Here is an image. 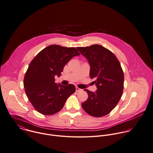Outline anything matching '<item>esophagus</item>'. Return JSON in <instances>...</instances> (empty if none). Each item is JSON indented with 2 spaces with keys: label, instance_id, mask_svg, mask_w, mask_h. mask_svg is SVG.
I'll return each mask as SVG.
<instances>
[{
  "label": "esophagus",
  "instance_id": "esophagus-1",
  "mask_svg": "<svg viewBox=\"0 0 153 153\" xmlns=\"http://www.w3.org/2000/svg\"><path fill=\"white\" fill-rule=\"evenodd\" d=\"M76 90L77 92H80V91H82V89H80V88H77V87L76 88Z\"/></svg>",
  "mask_w": 153,
  "mask_h": 153
}]
</instances>
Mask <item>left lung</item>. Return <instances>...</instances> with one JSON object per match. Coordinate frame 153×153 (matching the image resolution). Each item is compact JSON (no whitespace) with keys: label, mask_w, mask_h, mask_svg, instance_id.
Listing matches in <instances>:
<instances>
[{"label":"left lung","mask_w":153,"mask_h":153,"mask_svg":"<svg viewBox=\"0 0 153 153\" xmlns=\"http://www.w3.org/2000/svg\"><path fill=\"white\" fill-rule=\"evenodd\" d=\"M77 49L88 60L89 75L97 87L95 92L85 89L88 98L82 107L92 116H104L116 107L123 94L124 74L120 63L112 52L100 45Z\"/></svg>","instance_id":"1"}]
</instances>
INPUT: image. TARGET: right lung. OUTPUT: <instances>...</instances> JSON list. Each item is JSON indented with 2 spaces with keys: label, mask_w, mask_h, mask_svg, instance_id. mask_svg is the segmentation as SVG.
Listing matches in <instances>:
<instances>
[{
  "label": "right lung",
  "mask_w": 153,
  "mask_h": 153,
  "mask_svg": "<svg viewBox=\"0 0 153 153\" xmlns=\"http://www.w3.org/2000/svg\"><path fill=\"white\" fill-rule=\"evenodd\" d=\"M79 55L74 48L52 45L42 50L31 61L25 74L24 88L29 101L39 113L43 115L58 113L75 92L73 85H57L55 76L59 77L68 62Z\"/></svg>",
  "instance_id": "obj_1"
}]
</instances>
